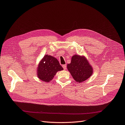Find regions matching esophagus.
<instances>
[{"label": "esophagus", "instance_id": "obj_1", "mask_svg": "<svg viewBox=\"0 0 125 125\" xmlns=\"http://www.w3.org/2000/svg\"><path fill=\"white\" fill-rule=\"evenodd\" d=\"M66 67H67V66H66V65H62V67L63 68V69H66Z\"/></svg>", "mask_w": 125, "mask_h": 125}]
</instances>
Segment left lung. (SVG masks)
I'll use <instances>...</instances> for the list:
<instances>
[{"label": "left lung", "instance_id": "left-lung-1", "mask_svg": "<svg viewBox=\"0 0 125 125\" xmlns=\"http://www.w3.org/2000/svg\"><path fill=\"white\" fill-rule=\"evenodd\" d=\"M67 69L74 80L78 83L88 79L94 72L92 65L85 56L78 55L72 57L70 63L67 64Z\"/></svg>", "mask_w": 125, "mask_h": 125}]
</instances>
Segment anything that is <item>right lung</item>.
Wrapping results in <instances>:
<instances>
[{
	"instance_id": "add662e5",
	"label": "right lung",
	"mask_w": 125,
	"mask_h": 125,
	"mask_svg": "<svg viewBox=\"0 0 125 125\" xmlns=\"http://www.w3.org/2000/svg\"><path fill=\"white\" fill-rule=\"evenodd\" d=\"M37 69L38 78L46 83L50 82L58 71L63 69L57 59L48 55L43 56L39 62Z\"/></svg>"
}]
</instances>
